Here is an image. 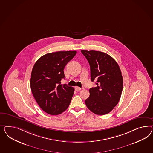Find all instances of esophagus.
<instances>
[{"label":"esophagus","mask_w":153,"mask_h":153,"mask_svg":"<svg viewBox=\"0 0 153 153\" xmlns=\"http://www.w3.org/2000/svg\"><path fill=\"white\" fill-rule=\"evenodd\" d=\"M81 90V88L80 87H77V86L75 87V90L76 91H77V92H79V91H80Z\"/></svg>","instance_id":"34e87169"}]
</instances>
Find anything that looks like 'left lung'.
Masks as SVG:
<instances>
[{
    "label": "left lung",
    "mask_w": 153,
    "mask_h": 153,
    "mask_svg": "<svg viewBox=\"0 0 153 153\" xmlns=\"http://www.w3.org/2000/svg\"><path fill=\"white\" fill-rule=\"evenodd\" d=\"M90 66L91 81L97 86L90 90L85 100L87 108L96 115H103L111 111L119 102L123 87L120 67L110 55L95 50H82Z\"/></svg>",
    "instance_id": "left-lung-1"
}]
</instances>
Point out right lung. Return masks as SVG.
Here are the masks:
<instances>
[{
    "instance_id": "1",
    "label": "right lung",
    "mask_w": 153,
    "mask_h": 153,
    "mask_svg": "<svg viewBox=\"0 0 153 153\" xmlns=\"http://www.w3.org/2000/svg\"><path fill=\"white\" fill-rule=\"evenodd\" d=\"M76 53L68 51L46 54L33 66L31 91L39 107L50 115L61 114L69 106L74 89L61 81L65 79L64 68Z\"/></svg>"
}]
</instances>
